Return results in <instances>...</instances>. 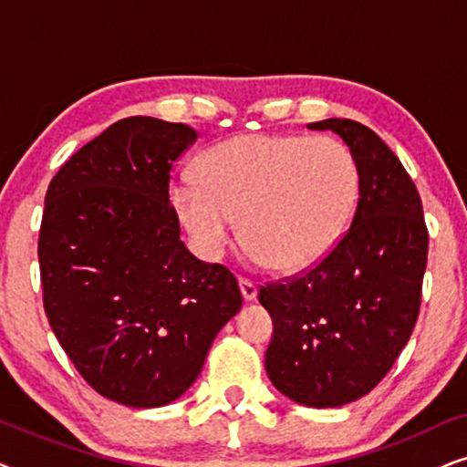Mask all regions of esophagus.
Listing matches in <instances>:
<instances>
[{"mask_svg": "<svg viewBox=\"0 0 467 467\" xmlns=\"http://www.w3.org/2000/svg\"><path fill=\"white\" fill-rule=\"evenodd\" d=\"M240 291H242V296H244L246 302H253V299L257 297V283L251 278H240Z\"/></svg>", "mask_w": 467, "mask_h": 467, "instance_id": "1", "label": "esophagus"}]
</instances>
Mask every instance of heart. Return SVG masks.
Listing matches in <instances>:
<instances>
[{
    "label": "heart",
    "mask_w": 467,
    "mask_h": 467,
    "mask_svg": "<svg viewBox=\"0 0 467 467\" xmlns=\"http://www.w3.org/2000/svg\"><path fill=\"white\" fill-rule=\"evenodd\" d=\"M359 193L353 152L329 136L244 133L208 149L170 202L197 251L219 259L242 238L272 270L299 272L342 238Z\"/></svg>",
    "instance_id": "obj_1"
}]
</instances>
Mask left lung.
Masks as SVG:
<instances>
[{
	"label": "left lung",
	"instance_id": "1",
	"mask_svg": "<svg viewBox=\"0 0 467 467\" xmlns=\"http://www.w3.org/2000/svg\"><path fill=\"white\" fill-rule=\"evenodd\" d=\"M308 127L348 144L359 197L350 227L321 261L259 289L274 321L265 369L297 404L336 408L372 391L410 340L430 234L412 178L369 127L350 119Z\"/></svg>",
	"mask_w": 467,
	"mask_h": 467
}]
</instances>
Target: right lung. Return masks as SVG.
Listing matches in <instances>:
<instances>
[{
	"label": "right lung",
	"mask_w": 467,
	"mask_h": 467,
	"mask_svg": "<svg viewBox=\"0 0 467 467\" xmlns=\"http://www.w3.org/2000/svg\"><path fill=\"white\" fill-rule=\"evenodd\" d=\"M195 140L182 123L120 119L44 197V312L87 385L130 408L181 398L242 308L238 280L189 253L170 203L171 170Z\"/></svg>",
	"instance_id": "obj_1"
}]
</instances>
